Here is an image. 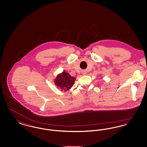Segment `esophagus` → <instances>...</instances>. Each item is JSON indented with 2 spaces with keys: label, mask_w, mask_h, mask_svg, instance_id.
<instances>
[{
  "label": "esophagus",
  "mask_w": 147,
  "mask_h": 147,
  "mask_svg": "<svg viewBox=\"0 0 147 147\" xmlns=\"http://www.w3.org/2000/svg\"><path fill=\"white\" fill-rule=\"evenodd\" d=\"M83 75L86 74V72H85V71H83Z\"/></svg>",
  "instance_id": "1"
}]
</instances>
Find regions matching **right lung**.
Returning <instances> with one entry per match:
<instances>
[{
	"mask_svg": "<svg viewBox=\"0 0 147 147\" xmlns=\"http://www.w3.org/2000/svg\"><path fill=\"white\" fill-rule=\"evenodd\" d=\"M75 80L76 78L70 76L69 73L64 71L56 77L55 84L62 90L66 91L73 86Z\"/></svg>",
	"mask_w": 147,
	"mask_h": 147,
	"instance_id": "right-lung-1",
	"label": "right lung"
}]
</instances>
